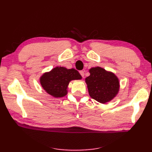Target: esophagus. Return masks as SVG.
<instances>
[{
    "instance_id": "obj_1",
    "label": "esophagus",
    "mask_w": 152,
    "mask_h": 152,
    "mask_svg": "<svg viewBox=\"0 0 152 152\" xmlns=\"http://www.w3.org/2000/svg\"><path fill=\"white\" fill-rule=\"evenodd\" d=\"M80 74L81 75V76L82 77H84V71H80Z\"/></svg>"
}]
</instances>
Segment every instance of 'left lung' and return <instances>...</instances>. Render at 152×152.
<instances>
[{
  "label": "left lung",
  "instance_id": "obj_1",
  "mask_svg": "<svg viewBox=\"0 0 152 152\" xmlns=\"http://www.w3.org/2000/svg\"><path fill=\"white\" fill-rule=\"evenodd\" d=\"M89 73L90 75L85 80L92 98L101 103H106L115 97L120 84L113 73L99 66L91 68Z\"/></svg>",
  "mask_w": 152,
  "mask_h": 152
}]
</instances>
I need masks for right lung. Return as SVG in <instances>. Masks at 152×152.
I'll return each mask as SVG.
<instances>
[{
  "instance_id": "add662e5",
  "label": "right lung",
  "mask_w": 152,
  "mask_h": 152,
  "mask_svg": "<svg viewBox=\"0 0 152 152\" xmlns=\"http://www.w3.org/2000/svg\"><path fill=\"white\" fill-rule=\"evenodd\" d=\"M82 79L80 73L74 68L56 66L45 72L40 78L42 88L54 98L63 97L68 93V86L72 80Z\"/></svg>"
}]
</instances>
